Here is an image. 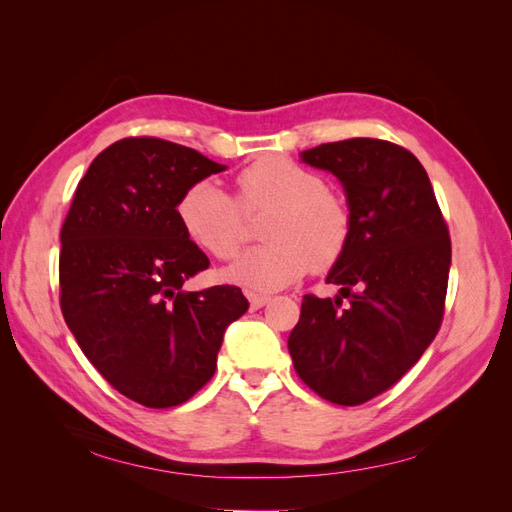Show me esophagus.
Here are the masks:
<instances>
[{
	"label": "esophagus",
	"instance_id": "34e87169",
	"mask_svg": "<svg viewBox=\"0 0 512 512\" xmlns=\"http://www.w3.org/2000/svg\"><path fill=\"white\" fill-rule=\"evenodd\" d=\"M245 297L250 299V305H252V309H260V307H265V305L271 301L269 294H258V292H252V290H245Z\"/></svg>",
	"mask_w": 512,
	"mask_h": 512
}]
</instances>
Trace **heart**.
<instances>
[{
    "label": "heart",
    "mask_w": 512,
    "mask_h": 512,
    "mask_svg": "<svg viewBox=\"0 0 512 512\" xmlns=\"http://www.w3.org/2000/svg\"><path fill=\"white\" fill-rule=\"evenodd\" d=\"M267 209L262 245L226 271L230 282L277 290L309 269H329L342 258L352 232V213L342 194L324 179L284 156H265L237 175V200L218 181L200 179L177 203L181 228L218 260L235 258L243 243V213Z\"/></svg>",
    "instance_id": "1"
}]
</instances>
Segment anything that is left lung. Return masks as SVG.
<instances>
[{"instance_id":"left-lung-1","label":"left lung","mask_w":512,"mask_h":512,"mask_svg":"<svg viewBox=\"0 0 512 512\" xmlns=\"http://www.w3.org/2000/svg\"><path fill=\"white\" fill-rule=\"evenodd\" d=\"M301 160L342 181L352 232L327 275L339 294H305L288 350L314 393L359 406L391 389L438 335L451 237L425 168L408 149L348 138L307 149Z\"/></svg>"}]
</instances>
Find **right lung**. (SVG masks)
I'll return each instance as SVG.
<instances>
[{
  "mask_svg": "<svg viewBox=\"0 0 512 512\" xmlns=\"http://www.w3.org/2000/svg\"><path fill=\"white\" fill-rule=\"evenodd\" d=\"M224 168L162 138H123L91 162L61 226V314L89 363L141 406L173 408L203 389L226 327L250 307L237 286L183 290L209 258L177 203Z\"/></svg>",
  "mask_w": 512,
  "mask_h": 512,
  "instance_id": "obj_1",
  "label": "right lung"
}]
</instances>
